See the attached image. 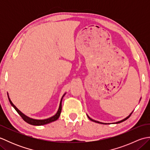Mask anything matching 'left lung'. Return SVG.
I'll return each instance as SVG.
<instances>
[{
  "mask_svg": "<svg viewBox=\"0 0 150 150\" xmlns=\"http://www.w3.org/2000/svg\"><path fill=\"white\" fill-rule=\"evenodd\" d=\"M140 100H141V99H140ZM133 111L132 112L130 113L129 115L128 116V117H126V118H124V119H122V120H119V121H118V122H114L113 124H119V123H120V122H123V121H124V120H127L128 119V118L131 116V115H132V113H133ZM87 116H88V119H90V120H91V121H93V122H97V123H98V124H106L107 123H104V122H99V121H97V120H93V119H91V118L89 117L88 115H87Z\"/></svg>",
  "mask_w": 150,
  "mask_h": 150,
  "instance_id": "1",
  "label": "left lung"
}]
</instances>
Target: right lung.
Returning <instances> with one entry per match:
<instances>
[{
    "label": "right lung",
    "instance_id": "1",
    "mask_svg": "<svg viewBox=\"0 0 150 150\" xmlns=\"http://www.w3.org/2000/svg\"><path fill=\"white\" fill-rule=\"evenodd\" d=\"M65 95H66V93L62 95L61 99H60L59 107L58 110H57V112L55 115H54L53 116L51 117L50 118H47V119H32V118H30L29 117L26 116V115H24L23 113L21 112V111L19 110L13 104L11 99L9 98L8 93V99H9V103H10L11 106L15 108V110L17 111V113L20 115L21 117L22 118V119H23V120L24 121H26V122H28V124H31V125H33V126H42V125H45V124L54 122V121H55L59 119L60 115V113H61V110H62V98H63L64 96Z\"/></svg>",
    "mask_w": 150,
    "mask_h": 150
}]
</instances>
